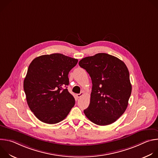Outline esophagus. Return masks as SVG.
<instances>
[{
  "label": "esophagus",
  "instance_id": "obj_1",
  "mask_svg": "<svg viewBox=\"0 0 158 158\" xmlns=\"http://www.w3.org/2000/svg\"><path fill=\"white\" fill-rule=\"evenodd\" d=\"M84 95V93L83 92H81L80 94H77L76 96H77V97L78 98H81L82 96H83Z\"/></svg>",
  "mask_w": 158,
  "mask_h": 158
}]
</instances>
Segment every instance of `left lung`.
Segmentation results:
<instances>
[{
    "label": "left lung",
    "instance_id": "left-lung-1",
    "mask_svg": "<svg viewBox=\"0 0 158 158\" xmlns=\"http://www.w3.org/2000/svg\"><path fill=\"white\" fill-rule=\"evenodd\" d=\"M79 65L89 74L93 84L90 104L84 110L85 116L99 126L114 123L125 112L131 94L127 66L106 53L84 57Z\"/></svg>",
    "mask_w": 158,
    "mask_h": 158
}]
</instances>
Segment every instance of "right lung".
Returning a JSON list of instances; mask_svg holds the SVG:
<instances>
[{"label": "right lung", "instance_id": "obj_1", "mask_svg": "<svg viewBox=\"0 0 158 158\" xmlns=\"http://www.w3.org/2000/svg\"><path fill=\"white\" fill-rule=\"evenodd\" d=\"M77 62L56 53L37 57L30 64L24 89L30 109L40 121L58 123L74 107L75 99L66 86L69 84V73Z\"/></svg>", "mask_w": 158, "mask_h": 158}]
</instances>
